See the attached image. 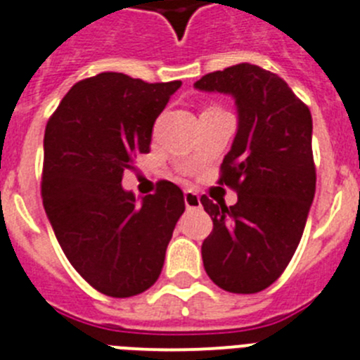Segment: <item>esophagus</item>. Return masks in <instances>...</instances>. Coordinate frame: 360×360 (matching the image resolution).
Returning a JSON list of instances; mask_svg holds the SVG:
<instances>
[{
    "instance_id": "esophagus-1",
    "label": "esophagus",
    "mask_w": 360,
    "mask_h": 360,
    "mask_svg": "<svg viewBox=\"0 0 360 360\" xmlns=\"http://www.w3.org/2000/svg\"><path fill=\"white\" fill-rule=\"evenodd\" d=\"M185 205L186 208H201V198H199L195 192H192V190H186L185 192Z\"/></svg>"
}]
</instances>
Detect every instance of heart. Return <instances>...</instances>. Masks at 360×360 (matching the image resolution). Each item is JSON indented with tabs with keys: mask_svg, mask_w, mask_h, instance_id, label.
<instances>
[{
	"mask_svg": "<svg viewBox=\"0 0 360 360\" xmlns=\"http://www.w3.org/2000/svg\"><path fill=\"white\" fill-rule=\"evenodd\" d=\"M208 110H216V108H208Z\"/></svg>",
	"mask_w": 360,
	"mask_h": 360,
	"instance_id": "1",
	"label": "heart"
}]
</instances>
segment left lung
I'll use <instances>...</instances> for the list:
<instances>
[{"label":"left lung","mask_w":360,"mask_h":360,"mask_svg":"<svg viewBox=\"0 0 360 360\" xmlns=\"http://www.w3.org/2000/svg\"><path fill=\"white\" fill-rule=\"evenodd\" d=\"M195 87L234 96L240 119L217 179L238 203L201 198L214 223L201 245L205 271L229 292H259L291 262L315 198L311 111L278 75L252 63L208 72Z\"/></svg>","instance_id":"1"}]
</instances>
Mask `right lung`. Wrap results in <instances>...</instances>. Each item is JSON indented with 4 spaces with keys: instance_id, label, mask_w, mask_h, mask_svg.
<instances>
[{
    "instance_id": "obj_1",
    "label": "right lung",
    "mask_w": 360,
    "mask_h": 360,
    "mask_svg": "<svg viewBox=\"0 0 360 360\" xmlns=\"http://www.w3.org/2000/svg\"><path fill=\"white\" fill-rule=\"evenodd\" d=\"M179 87L101 72L75 84L45 126V212L72 267L108 297L152 288L185 212L170 181H159L143 203L120 185L135 157L150 152L153 122Z\"/></svg>"
}]
</instances>
